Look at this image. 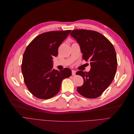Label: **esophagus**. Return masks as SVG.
Instances as JSON below:
<instances>
[{"label": "esophagus", "instance_id": "esophagus-1", "mask_svg": "<svg viewBox=\"0 0 134 134\" xmlns=\"http://www.w3.org/2000/svg\"><path fill=\"white\" fill-rule=\"evenodd\" d=\"M71 72H72V75H75V73H76V71H75V70H72L71 71Z\"/></svg>", "mask_w": 134, "mask_h": 134}]
</instances>
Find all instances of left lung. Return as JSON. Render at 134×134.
<instances>
[{"label": "left lung", "instance_id": "1", "mask_svg": "<svg viewBox=\"0 0 134 134\" xmlns=\"http://www.w3.org/2000/svg\"><path fill=\"white\" fill-rule=\"evenodd\" d=\"M70 36L79 44L83 59L90 62L91 67L87 72H76L84 79L83 84L77 91L86 98H97L115 78L117 65L115 48L105 36L96 31L75 30Z\"/></svg>", "mask_w": 134, "mask_h": 134}]
</instances>
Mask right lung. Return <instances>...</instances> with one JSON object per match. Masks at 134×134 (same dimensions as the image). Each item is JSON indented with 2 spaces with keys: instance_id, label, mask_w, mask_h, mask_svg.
Returning <instances> with one entry per match:
<instances>
[{
  "instance_id": "1",
  "label": "right lung",
  "mask_w": 134,
  "mask_h": 134,
  "mask_svg": "<svg viewBox=\"0 0 134 134\" xmlns=\"http://www.w3.org/2000/svg\"><path fill=\"white\" fill-rule=\"evenodd\" d=\"M71 30L51 31L36 37L24 52L22 72L30 92L40 99L52 98L60 91L62 80L71 75L68 68L53 69V57L58 55L59 47Z\"/></svg>"
}]
</instances>
